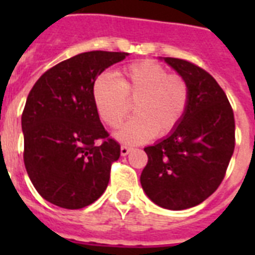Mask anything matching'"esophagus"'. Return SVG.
I'll return each mask as SVG.
<instances>
[{
    "label": "esophagus",
    "instance_id": "esophagus-1",
    "mask_svg": "<svg viewBox=\"0 0 255 255\" xmlns=\"http://www.w3.org/2000/svg\"><path fill=\"white\" fill-rule=\"evenodd\" d=\"M129 151H131V148L127 147V145H122V148H120V153H122V156H127L128 153H129Z\"/></svg>",
    "mask_w": 255,
    "mask_h": 255
}]
</instances>
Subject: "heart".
Wrapping results in <instances>:
<instances>
[{"label":"heart","mask_w":255,"mask_h":255,"mask_svg":"<svg viewBox=\"0 0 255 255\" xmlns=\"http://www.w3.org/2000/svg\"><path fill=\"white\" fill-rule=\"evenodd\" d=\"M92 100L104 123L119 127L135 103V118L116 132L124 143L165 137L181 123L189 104V86L157 62L140 61L122 70L120 78L102 73L92 85Z\"/></svg>","instance_id":"b5f03b06"}]
</instances>
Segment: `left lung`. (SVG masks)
<instances>
[{
    "label": "left lung",
    "instance_id": "left-lung-1",
    "mask_svg": "<svg viewBox=\"0 0 255 255\" xmlns=\"http://www.w3.org/2000/svg\"><path fill=\"white\" fill-rule=\"evenodd\" d=\"M164 61L189 86V104L170 135L144 148L148 163L140 182L156 205L182 210L201 204L225 177L236 145L229 100L216 79L178 58Z\"/></svg>",
    "mask_w": 255,
    "mask_h": 255
}]
</instances>
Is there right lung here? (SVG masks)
I'll use <instances>...</instances> for the list:
<instances>
[{
    "label": "right lung",
    "mask_w": 255,
    "mask_h": 255,
    "mask_svg": "<svg viewBox=\"0 0 255 255\" xmlns=\"http://www.w3.org/2000/svg\"><path fill=\"white\" fill-rule=\"evenodd\" d=\"M127 55L78 54L47 70L29 92L22 112L23 161L34 188L46 201L81 209L107 188L120 145L100 123L92 85Z\"/></svg>",
    "instance_id": "right-lung-1"
}]
</instances>
